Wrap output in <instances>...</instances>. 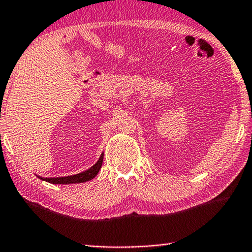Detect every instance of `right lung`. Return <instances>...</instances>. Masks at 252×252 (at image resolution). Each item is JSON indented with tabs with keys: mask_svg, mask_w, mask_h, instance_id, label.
Masks as SVG:
<instances>
[{
	"mask_svg": "<svg viewBox=\"0 0 252 252\" xmlns=\"http://www.w3.org/2000/svg\"><path fill=\"white\" fill-rule=\"evenodd\" d=\"M102 162H103V155H101L100 159L97 160L96 163L89 170H85V171L74 174V176H69V177H60V178H41L42 180L48 181L50 183H53V185H69V183H81V182H87L92 180L94 178L99 170L102 167Z\"/></svg>",
	"mask_w": 252,
	"mask_h": 252,
	"instance_id": "1",
	"label": "right lung"
}]
</instances>
